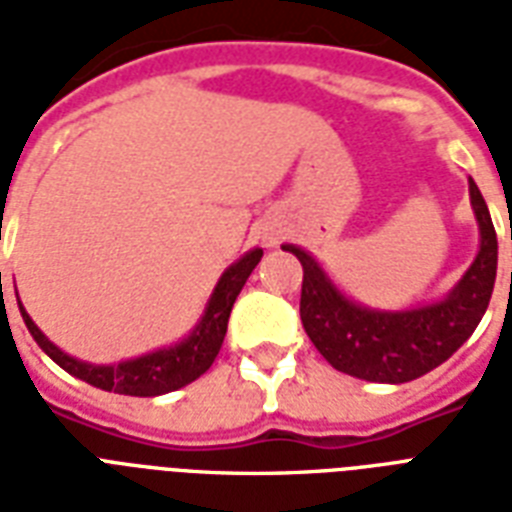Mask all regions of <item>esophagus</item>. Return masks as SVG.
Returning <instances> with one entry per match:
<instances>
[{"instance_id": "obj_1", "label": "esophagus", "mask_w": 512, "mask_h": 512, "mask_svg": "<svg viewBox=\"0 0 512 512\" xmlns=\"http://www.w3.org/2000/svg\"><path fill=\"white\" fill-rule=\"evenodd\" d=\"M265 239L271 241V244H276V239H279V236H276V233H271V236H265Z\"/></svg>"}]
</instances>
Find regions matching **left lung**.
Instances as JSON below:
<instances>
[{"label": "left lung", "mask_w": 512, "mask_h": 512, "mask_svg": "<svg viewBox=\"0 0 512 512\" xmlns=\"http://www.w3.org/2000/svg\"><path fill=\"white\" fill-rule=\"evenodd\" d=\"M470 201L481 228L476 263L470 265L446 300L414 311L382 313L350 303L308 252L284 244L303 265L300 319L305 332L337 372L390 385L417 380L444 364L473 335L489 308L497 279V233L489 207L473 180Z\"/></svg>", "instance_id": "1"}]
</instances>
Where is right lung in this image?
I'll return each mask as SVG.
<instances>
[{
  "label": "right lung",
  "mask_w": 512,
  "mask_h": 512,
  "mask_svg": "<svg viewBox=\"0 0 512 512\" xmlns=\"http://www.w3.org/2000/svg\"><path fill=\"white\" fill-rule=\"evenodd\" d=\"M260 257H263V249H252V252L241 257L239 263H233L220 276L215 292L209 297L207 311H204L199 327L193 329V335L188 340H183L175 348L156 350V353H148V356H140L135 361H124V364L116 366H92L66 356L63 350L55 348L39 332V327L26 313V308L18 303L20 316L26 321L28 332L36 340V345L55 364L63 366L68 374L90 382L95 388L114 390V393H122V396H162V393H170V390L183 388L188 382L199 380L201 374L212 366L225 340V329H228L233 303H236L241 287L247 284L249 273L255 271V265L260 263Z\"/></svg>",
  "instance_id": "obj_1"
}]
</instances>
